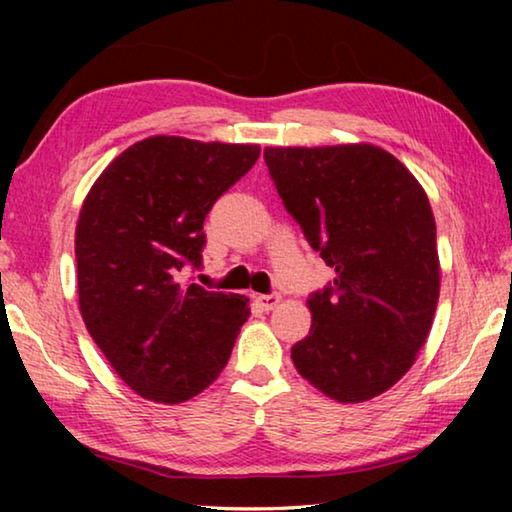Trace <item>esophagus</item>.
<instances>
[{
  "label": "esophagus",
  "mask_w": 512,
  "mask_h": 512,
  "mask_svg": "<svg viewBox=\"0 0 512 512\" xmlns=\"http://www.w3.org/2000/svg\"><path fill=\"white\" fill-rule=\"evenodd\" d=\"M255 302L264 311H271V309H275L277 305H280L282 296H280V293H262V296H255Z\"/></svg>",
  "instance_id": "esophagus-1"
}]
</instances>
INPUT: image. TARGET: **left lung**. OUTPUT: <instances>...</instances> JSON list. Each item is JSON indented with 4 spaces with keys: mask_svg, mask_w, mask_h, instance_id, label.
Returning <instances> with one entry per match:
<instances>
[{
    "mask_svg": "<svg viewBox=\"0 0 512 512\" xmlns=\"http://www.w3.org/2000/svg\"><path fill=\"white\" fill-rule=\"evenodd\" d=\"M264 160L309 246L336 271L311 293L293 366L336 402H366L413 366L440 293L436 221L422 185L372 144L268 146Z\"/></svg>",
    "mask_w": 512,
    "mask_h": 512,
    "instance_id": "left-lung-1",
    "label": "left lung"
}]
</instances>
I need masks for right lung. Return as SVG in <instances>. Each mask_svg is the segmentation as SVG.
I'll use <instances>...</instances> for the list:
<instances>
[{"label":"right lung","mask_w":512,"mask_h":512,"mask_svg":"<svg viewBox=\"0 0 512 512\" xmlns=\"http://www.w3.org/2000/svg\"><path fill=\"white\" fill-rule=\"evenodd\" d=\"M259 158L257 144L155 135L117 155L76 223L79 305L90 336L137 395L178 404L221 375L248 298L180 282L201 268L203 221Z\"/></svg>","instance_id":"right-lung-1"}]
</instances>
